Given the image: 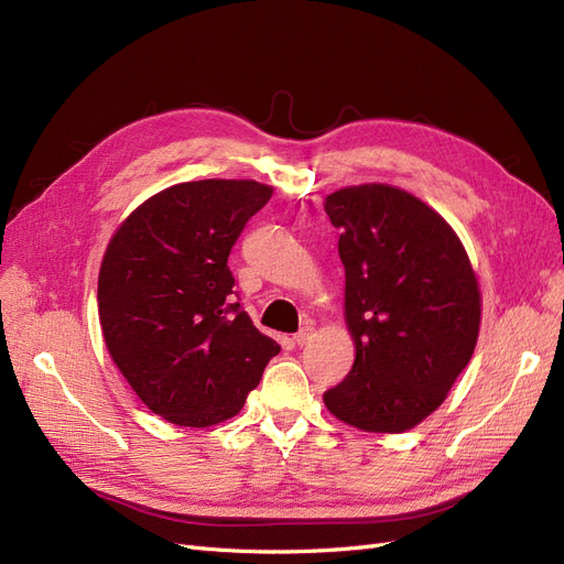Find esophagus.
<instances>
[{"label":"esophagus","mask_w":564,"mask_h":564,"mask_svg":"<svg viewBox=\"0 0 564 564\" xmlns=\"http://www.w3.org/2000/svg\"><path fill=\"white\" fill-rule=\"evenodd\" d=\"M313 332H315L313 327H303L299 334H294V344L296 346H305L313 338Z\"/></svg>","instance_id":"esophagus-1"}]
</instances>
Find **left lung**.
<instances>
[{"instance_id": "8db88e82", "label": "left lung", "mask_w": 564, "mask_h": 564, "mask_svg": "<svg viewBox=\"0 0 564 564\" xmlns=\"http://www.w3.org/2000/svg\"><path fill=\"white\" fill-rule=\"evenodd\" d=\"M346 268L348 377L329 412L365 433H404L447 400L470 362L482 296L468 253L433 207L402 187L365 183L327 195Z\"/></svg>"}]
</instances>
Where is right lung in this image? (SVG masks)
Instances as JSON below:
<instances>
[{
	"instance_id": "add662e5",
	"label": "right lung",
	"mask_w": 564,
	"mask_h": 564,
	"mask_svg": "<svg viewBox=\"0 0 564 564\" xmlns=\"http://www.w3.org/2000/svg\"><path fill=\"white\" fill-rule=\"evenodd\" d=\"M272 187L187 181L152 195L112 235L98 272L108 352L152 414L185 429L232 419L278 340L232 303L228 253Z\"/></svg>"
}]
</instances>
